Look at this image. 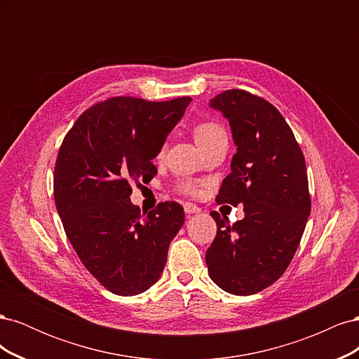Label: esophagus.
Segmentation results:
<instances>
[{"mask_svg":"<svg viewBox=\"0 0 359 359\" xmlns=\"http://www.w3.org/2000/svg\"><path fill=\"white\" fill-rule=\"evenodd\" d=\"M184 211H186V214H198L201 212V208L199 206H196L194 203H190V202H186L184 203Z\"/></svg>","mask_w":359,"mask_h":359,"instance_id":"obj_1","label":"esophagus"}]
</instances>
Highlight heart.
I'll use <instances>...</instances> for the list:
<instances>
[{
	"label": "heart",
	"mask_w": 359,
	"mask_h": 359,
	"mask_svg": "<svg viewBox=\"0 0 359 359\" xmlns=\"http://www.w3.org/2000/svg\"><path fill=\"white\" fill-rule=\"evenodd\" d=\"M194 137H196V142L199 144V147L205 148V147H208L210 144L215 142V140L226 137V132H224V128L217 123H202V124L194 127ZM180 190L182 193H189V194L198 193L196 186H194L193 182H189V181L181 182Z\"/></svg>",
	"instance_id": "b5f03b06"
}]
</instances>
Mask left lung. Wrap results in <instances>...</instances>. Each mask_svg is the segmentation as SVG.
Instances as JSON below:
<instances>
[{
    "mask_svg": "<svg viewBox=\"0 0 359 359\" xmlns=\"http://www.w3.org/2000/svg\"><path fill=\"white\" fill-rule=\"evenodd\" d=\"M210 107L229 121L236 147L217 202L243 203L244 219L229 224L211 212L217 235L205 260L220 289L253 295L283 276L306 229L311 208L306 160L285 118L260 97L229 90Z\"/></svg>",
    "mask_w": 359,
    "mask_h": 359,
    "instance_id": "8db88e82",
    "label": "left lung"
}]
</instances>
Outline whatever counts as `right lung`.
<instances>
[{"label": "right lung", "mask_w": 359, "mask_h": 359, "mask_svg": "<svg viewBox=\"0 0 359 359\" xmlns=\"http://www.w3.org/2000/svg\"><path fill=\"white\" fill-rule=\"evenodd\" d=\"M190 102L115 97L83 112L62 140L53 173L57 211L81 262L115 295L133 297L156 283L184 224L180 203L145 214L130 196L133 181L154 178L153 160Z\"/></svg>", "instance_id": "1"}]
</instances>
